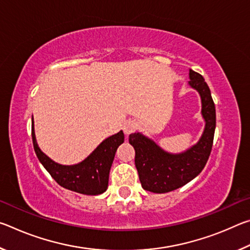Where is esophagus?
Segmentation results:
<instances>
[{
    "instance_id": "obj_1",
    "label": "esophagus",
    "mask_w": 250,
    "mask_h": 250,
    "mask_svg": "<svg viewBox=\"0 0 250 250\" xmlns=\"http://www.w3.org/2000/svg\"><path fill=\"white\" fill-rule=\"evenodd\" d=\"M135 124L133 121H126L125 124L122 125V129H124V131H125V134H130V133H132L133 131L135 130Z\"/></svg>"
}]
</instances>
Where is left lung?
I'll list each match as a JSON object with an SVG mask.
<instances>
[{"label": "left lung", "instance_id": "8db88e82", "mask_svg": "<svg viewBox=\"0 0 250 250\" xmlns=\"http://www.w3.org/2000/svg\"><path fill=\"white\" fill-rule=\"evenodd\" d=\"M189 84L200 92L205 130L196 146L182 154H168L141 133L129 135L134 147V163L142 188L146 191L162 194L181 188L196 177L204 168L213 146L216 112L210 90L203 76L189 69Z\"/></svg>", "mask_w": 250, "mask_h": 250}]
</instances>
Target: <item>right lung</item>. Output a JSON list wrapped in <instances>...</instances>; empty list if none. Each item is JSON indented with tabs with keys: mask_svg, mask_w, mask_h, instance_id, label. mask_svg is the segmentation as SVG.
<instances>
[{
	"mask_svg": "<svg viewBox=\"0 0 250 250\" xmlns=\"http://www.w3.org/2000/svg\"><path fill=\"white\" fill-rule=\"evenodd\" d=\"M33 146L37 158L57 183L70 191L86 195H98L108 188L109 172L116 151L125 141L122 131L101 143L88 158L76 166H61L46 156L37 146L32 126Z\"/></svg>",
	"mask_w": 250,
	"mask_h": 250,
	"instance_id": "right-lung-1",
	"label": "right lung"
}]
</instances>
